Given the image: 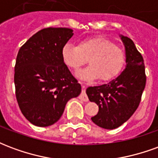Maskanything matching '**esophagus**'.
Returning a JSON list of instances; mask_svg holds the SVG:
<instances>
[{
  "instance_id": "1",
  "label": "esophagus",
  "mask_w": 158,
  "mask_h": 158,
  "mask_svg": "<svg viewBox=\"0 0 158 158\" xmlns=\"http://www.w3.org/2000/svg\"><path fill=\"white\" fill-rule=\"evenodd\" d=\"M83 90L82 92H81V94H80V96H79V99L82 100V101H84V102H88L89 101V98H88V96H87V95H86L85 93V86L83 85Z\"/></svg>"
}]
</instances>
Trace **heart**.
<instances>
[{
  "label": "heart",
  "instance_id": "1",
  "mask_svg": "<svg viewBox=\"0 0 158 158\" xmlns=\"http://www.w3.org/2000/svg\"><path fill=\"white\" fill-rule=\"evenodd\" d=\"M62 56L66 65L73 70L89 62V67L77 73V76L85 80L98 78L110 80L118 74L125 62L122 49L103 37L83 40L78 45L68 42L62 47Z\"/></svg>",
  "mask_w": 158,
  "mask_h": 158
}]
</instances>
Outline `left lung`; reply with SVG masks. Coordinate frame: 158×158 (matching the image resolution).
Returning <instances> with one entry per match:
<instances>
[{
    "mask_svg": "<svg viewBox=\"0 0 158 158\" xmlns=\"http://www.w3.org/2000/svg\"><path fill=\"white\" fill-rule=\"evenodd\" d=\"M120 38L125 48L124 70L107 84L86 89L89 101L99 106V112L91 120L96 125L106 129L118 128L132 116L140 102L146 86L142 56L132 40L122 35Z\"/></svg>",
    "mask_w": 158,
    "mask_h": 158,
    "instance_id": "8db88e82",
    "label": "left lung"
}]
</instances>
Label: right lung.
<instances>
[{"label": "right lung", "instance_id": "add662e5", "mask_svg": "<svg viewBox=\"0 0 158 158\" xmlns=\"http://www.w3.org/2000/svg\"><path fill=\"white\" fill-rule=\"evenodd\" d=\"M73 35L68 28H46L30 37L19 50L15 65L16 97L32 124L47 127L58 121L67 102L81 93L62 56Z\"/></svg>", "mask_w": 158, "mask_h": 158}]
</instances>
